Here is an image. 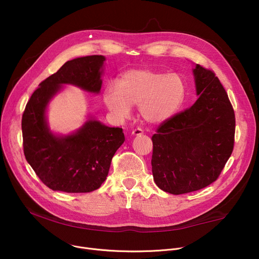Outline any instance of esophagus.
Masks as SVG:
<instances>
[{
	"label": "esophagus",
	"mask_w": 259,
	"mask_h": 259,
	"mask_svg": "<svg viewBox=\"0 0 259 259\" xmlns=\"http://www.w3.org/2000/svg\"><path fill=\"white\" fill-rule=\"evenodd\" d=\"M142 134H144V131L141 128L132 130V135H133V137H138V135H142Z\"/></svg>",
	"instance_id": "1"
}]
</instances>
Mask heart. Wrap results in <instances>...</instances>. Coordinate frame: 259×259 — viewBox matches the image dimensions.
Returning a JSON list of instances; mask_svg holds the SVG:
<instances>
[{"mask_svg":"<svg viewBox=\"0 0 259 259\" xmlns=\"http://www.w3.org/2000/svg\"><path fill=\"white\" fill-rule=\"evenodd\" d=\"M187 87L179 73L139 68L130 69L110 81L104 89V103L116 119L128 118L132 106H139L140 115L150 124L171 118L183 106Z\"/></svg>","mask_w":259,"mask_h":259,"instance_id":"1","label":"heart"}]
</instances>
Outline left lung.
Segmentation results:
<instances>
[{
    "mask_svg": "<svg viewBox=\"0 0 259 259\" xmlns=\"http://www.w3.org/2000/svg\"><path fill=\"white\" fill-rule=\"evenodd\" d=\"M197 101L157 128L152 137V174L162 191L184 194L215 182L232 154L235 114L214 72L196 64Z\"/></svg>",
    "mask_w": 259,
    "mask_h": 259,
    "instance_id": "left-lung-1",
    "label": "left lung"
}]
</instances>
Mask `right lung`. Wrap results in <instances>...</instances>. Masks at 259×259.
<instances>
[{
  "mask_svg": "<svg viewBox=\"0 0 259 259\" xmlns=\"http://www.w3.org/2000/svg\"><path fill=\"white\" fill-rule=\"evenodd\" d=\"M104 56H88L66 62L32 93L22 117L26 160L38 179L53 191L86 193L105 182L111 159L125 142L121 128L108 127L88 116L76 131L63 135L50 130L47 108L64 85L99 94Z\"/></svg>",
  "mask_w": 259,
  "mask_h": 259,
  "instance_id": "right-lung-1",
  "label": "right lung"
}]
</instances>
